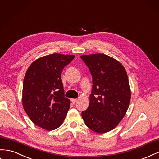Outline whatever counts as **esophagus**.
Returning a JSON list of instances; mask_svg holds the SVG:
<instances>
[{
	"label": "esophagus",
	"mask_w": 159,
	"mask_h": 159,
	"mask_svg": "<svg viewBox=\"0 0 159 159\" xmlns=\"http://www.w3.org/2000/svg\"><path fill=\"white\" fill-rule=\"evenodd\" d=\"M71 101L73 104H75V103L77 102V101H78V99H71Z\"/></svg>",
	"instance_id": "obj_1"
}]
</instances>
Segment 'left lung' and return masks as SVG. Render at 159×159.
Masks as SVG:
<instances>
[{
    "label": "left lung",
    "instance_id": "1",
    "mask_svg": "<svg viewBox=\"0 0 159 159\" xmlns=\"http://www.w3.org/2000/svg\"><path fill=\"white\" fill-rule=\"evenodd\" d=\"M92 75L89 104L81 116L86 126L98 133L118 126L129 107L131 92L126 70L117 60L102 53L80 57Z\"/></svg>",
    "mask_w": 159,
    "mask_h": 159
}]
</instances>
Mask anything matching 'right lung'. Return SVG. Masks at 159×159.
<instances>
[{
  "label": "right lung",
  "mask_w": 159,
  "mask_h": 159,
  "mask_svg": "<svg viewBox=\"0 0 159 159\" xmlns=\"http://www.w3.org/2000/svg\"><path fill=\"white\" fill-rule=\"evenodd\" d=\"M73 55L53 53L33 61L25 74L22 102L31 120L46 130L61 125L70 101L64 96L61 75L74 58Z\"/></svg>",
  "instance_id": "1"
}]
</instances>
